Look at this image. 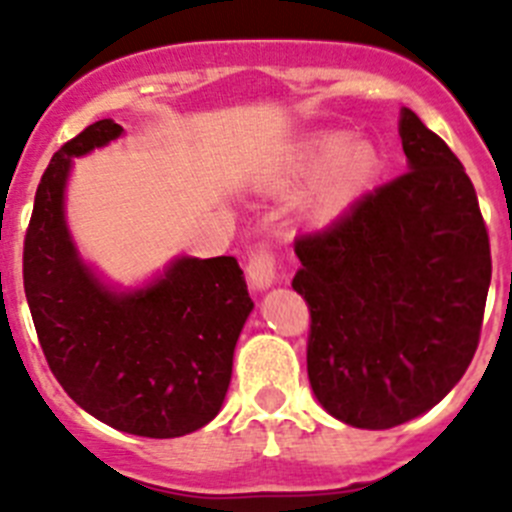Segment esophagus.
<instances>
[{
    "mask_svg": "<svg viewBox=\"0 0 512 512\" xmlns=\"http://www.w3.org/2000/svg\"><path fill=\"white\" fill-rule=\"evenodd\" d=\"M279 259H282L279 248L269 246V243H259V246L248 253V284H251L253 289L271 287V284H274V277H277Z\"/></svg>",
    "mask_w": 512,
    "mask_h": 512,
    "instance_id": "esophagus-1",
    "label": "esophagus"
}]
</instances>
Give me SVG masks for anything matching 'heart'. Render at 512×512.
<instances>
[{"label":"heart","instance_id":"heart-1","mask_svg":"<svg viewBox=\"0 0 512 512\" xmlns=\"http://www.w3.org/2000/svg\"><path fill=\"white\" fill-rule=\"evenodd\" d=\"M341 150L343 138L330 135V138L318 140L315 148L310 151V169H320V166L336 158V164L330 166L328 174L323 176V182H320L318 192H315V202H312L315 212L323 217L336 215L343 207L351 205L372 184L379 169L377 153H374L372 146L354 143L343 154Z\"/></svg>","mask_w":512,"mask_h":512}]
</instances>
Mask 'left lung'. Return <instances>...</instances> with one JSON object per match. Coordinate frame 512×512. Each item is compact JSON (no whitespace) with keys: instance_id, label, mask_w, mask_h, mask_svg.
<instances>
[{"instance_id":"8db88e82","label":"left lung","mask_w":512,"mask_h":512,"mask_svg":"<svg viewBox=\"0 0 512 512\" xmlns=\"http://www.w3.org/2000/svg\"><path fill=\"white\" fill-rule=\"evenodd\" d=\"M400 138L408 171L295 241L312 392L333 418L372 431L418 418L464 377L492 277L485 217L456 153L413 110Z\"/></svg>"}]
</instances>
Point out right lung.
I'll list each match as a JSON object with an SVG mask.
<instances>
[{
	"instance_id": "1",
	"label": "right lung",
	"mask_w": 512,
	"mask_h": 512,
	"mask_svg": "<svg viewBox=\"0 0 512 512\" xmlns=\"http://www.w3.org/2000/svg\"><path fill=\"white\" fill-rule=\"evenodd\" d=\"M120 133L99 120L53 153L25 233L22 282L45 361L71 400L117 431L176 438L223 405L253 302L233 256H184L130 289L107 287L79 259L63 220L71 156Z\"/></svg>"
}]
</instances>
